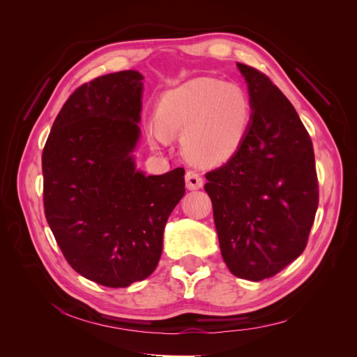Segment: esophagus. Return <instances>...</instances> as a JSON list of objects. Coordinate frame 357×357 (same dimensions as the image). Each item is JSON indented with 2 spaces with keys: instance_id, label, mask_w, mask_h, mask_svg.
<instances>
[{
  "instance_id": "obj_1",
  "label": "esophagus",
  "mask_w": 357,
  "mask_h": 357,
  "mask_svg": "<svg viewBox=\"0 0 357 357\" xmlns=\"http://www.w3.org/2000/svg\"><path fill=\"white\" fill-rule=\"evenodd\" d=\"M202 183H204V180H202V177H201L198 171L190 169V171L186 172V186H188V189H190V190L199 189V188H202Z\"/></svg>"
}]
</instances>
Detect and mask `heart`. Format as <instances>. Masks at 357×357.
Wrapping results in <instances>:
<instances>
[{
  "label": "heart",
  "instance_id": "obj_1",
  "mask_svg": "<svg viewBox=\"0 0 357 357\" xmlns=\"http://www.w3.org/2000/svg\"><path fill=\"white\" fill-rule=\"evenodd\" d=\"M250 101L235 84L193 79L162 95L156 121L147 125L153 147L167 146L183 132V153L201 165H219L244 143L250 125Z\"/></svg>",
  "mask_w": 357,
  "mask_h": 357
}]
</instances>
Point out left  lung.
Wrapping results in <instances>:
<instances>
[{
	"mask_svg": "<svg viewBox=\"0 0 357 357\" xmlns=\"http://www.w3.org/2000/svg\"><path fill=\"white\" fill-rule=\"evenodd\" d=\"M250 95L244 143L205 174L220 252L229 271L261 282L304 252L319 205L311 138L268 75L236 63Z\"/></svg>",
	"mask_w": 357,
	"mask_h": 357,
	"instance_id": "8db88e82",
	"label": "left lung"
}]
</instances>
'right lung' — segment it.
<instances>
[{"mask_svg":"<svg viewBox=\"0 0 357 357\" xmlns=\"http://www.w3.org/2000/svg\"><path fill=\"white\" fill-rule=\"evenodd\" d=\"M143 75L128 70L75 89L41 156L45 214L63 257L84 278L128 287L155 271L164 228L185 195V169L146 176L139 138Z\"/></svg>","mask_w":357,"mask_h":357,"instance_id":"add662e5","label":"right lung"}]
</instances>
